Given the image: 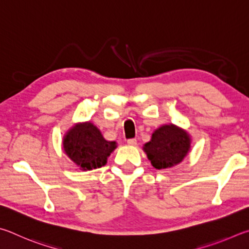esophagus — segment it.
<instances>
[{
    "mask_svg": "<svg viewBox=\"0 0 249 249\" xmlns=\"http://www.w3.org/2000/svg\"><path fill=\"white\" fill-rule=\"evenodd\" d=\"M127 144L131 145V146L137 145V140H136V139H129V140L127 141Z\"/></svg>",
    "mask_w": 249,
    "mask_h": 249,
    "instance_id": "1",
    "label": "esophagus"
}]
</instances>
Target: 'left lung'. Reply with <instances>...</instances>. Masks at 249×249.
<instances>
[{"label": "left lung", "instance_id": "obj_1", "mask_svg": "<svg viewBox=\"0 0 249 249\" xmlns=\"http://www.w3.org/2000/svg\"><path fill=\"white\" fill-rule=\"evenodd\" d=\"M191 139L185 130L175 124H164L156 129L143 151L156 169H165L179 164L190 150Z\"/></svg>", "mask_w": 249, "mask_h": 249}]
</instances>
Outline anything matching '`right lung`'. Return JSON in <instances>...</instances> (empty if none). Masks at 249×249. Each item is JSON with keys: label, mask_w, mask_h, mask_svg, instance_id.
Listing matches in <instances>:
<instances>
[{"label": "right lung", "mask_w": 249, "mask_h": 249, "mask_svg": "<svg viewBox=\"0 0 249 249\" xmlns=\"http://www.w3.org/2000/svg\"><path fill=\"white\" fill-rule=\"evenodd\" d=\"M65 154L83 171L106 165L108 156L117 147L115 141L105 140L99 129L91 122L76 124L63 137Z\"/></svg>", "instance_id": "right-lung-1"}]
</instances>
